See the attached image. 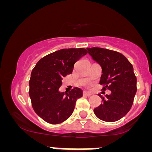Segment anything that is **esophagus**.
<instances>
[{"mask_svg":"<svg viewBox=\"0 0 152 152\" xmlns=\"http://www.w3.org/2000/svg\"><path fill=\"white\" fill-rule=\"evenodd\" d=\"M83 96H91L92 95L91 94L89 93V92H87V91H83Z\"/></svg>","mask_w":152,"mask_h":152,"instance_id":"esophagus-1","label":"esophagus"}]
</instances>
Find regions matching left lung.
<instances>
[{
	"label": "left lung",
	"instance_id": "1",
	"mask_svg": "<svg viewBox=\"0 0 152 152\" xmlns=\"http://www.w3.org/2000/svg\"><path fill=\"white\" fill-rule=\"evenodd\" d=\"M87 49L102 68L100 81L102 90L111 91L110 95L106 94V98L99 94L103 103L94 109V114L102 121H118L130 111L137 93L133 66L119 52L98 47Z\"/></svg>",
	"mask_w": 152,
	"mask_h": 152
}]
</instances>
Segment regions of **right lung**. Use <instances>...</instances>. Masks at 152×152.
<instances>
[{
  "label": "right lung",
  "mask_w": 152,
  "mask_h": 152,
  "mask_svg": "<svg viewBox=\"0 0 152 152\" xmlns=\"http://www.w3.org/2000/svg\"><path fill=\"white\" fill-rule=\"evenodd\" d=\"M88 53L86 48H66L40 59L31 72L29 96L33 109L50 124L65 121L74 112L82 91L74 87L65 94L60 92L62 78L71 74L75 63Z\"/></svg>",
  "instance_id": "add662e5"
}]
</instances>
